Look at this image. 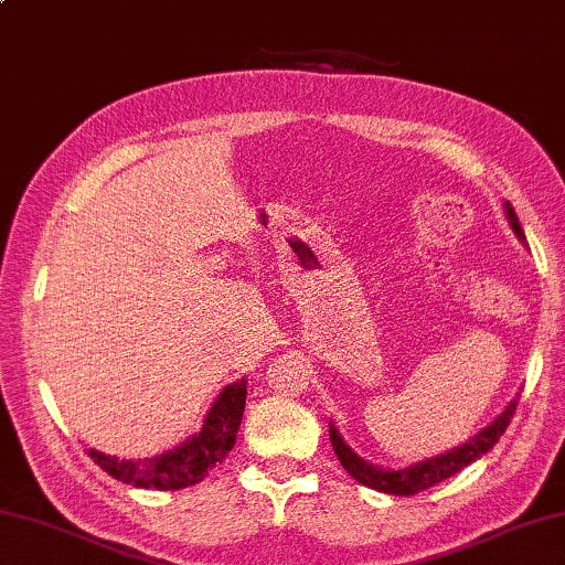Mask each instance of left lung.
I'll return each instance as SVG.
<instances>
[{
	"mask_svg": "<svg viewBox=\"0 0 565 565\" xmlns=\"http://www.w3.org/2000/svg\"><path fill=\"white\" fill-rule=\"evenodd\" d=\"M507 214H509L511 227H514L519 237L524 239V230H521L519 217H516L514 207H511V202H507ZM516 405H519V397L511 399L504 413H501L494 423L481 429V433H477L471 439H467L461 447H455V449H449L447 455H439V457H433L427 461H419V465H415V467L397 469V471H387V469L367 465V461H363L351 447L343 443V437L338 435V429L333 425H331V445H333L335 457L341 459L343 469L353 479L361 481L363 487L385 491V494L413 497V494H419V491H425L429 487L439 484V481H445L452 475H457V471L471 465V461H477L481 455H487L489 449L499 443V437L507 433L511 417H514V413H516Z\"/></svg>",
	"mask_w": 565,
	"mask_h": 565,
	"instance_id": "left-lung-1",
	"label": "left lung"
}]
</instances>
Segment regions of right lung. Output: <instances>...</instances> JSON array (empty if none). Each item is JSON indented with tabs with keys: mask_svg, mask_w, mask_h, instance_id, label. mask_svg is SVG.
Segmentation results:
<instances>
[{
	"mask_svg": "<svg viewBox=\"0 0 565 565\" xmlns=\"http://www.w3.org/2000/svg\"><path fill=\"white\" fill-rule=\"evenodd\" d=\"M244 403H247V381L242 377V381L224 387L220 397L214 399L200 433L172 452L156 459H118L88 449V457L122 484L160 491L192 487L207 477L217 467V461L230 455L242 425Z\"/></svg>",
	"mask_w": 565,
	"mask_h": 565,
	"instance_id": "right-lung-1",
	"label": "right lung"
}]
</instances>
